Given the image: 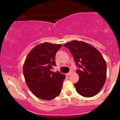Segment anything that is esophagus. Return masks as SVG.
<instances>
[{
	"label": "esophagus",
	"mask_w": 120,
	"mask_h": 120,
	"mask_svg": "<svg viewBox=\"0 0 120 120\" xmlns=\"http://www.w3.org/2000/svg\"><path fill=\"white\" fill-rule=\"evenodd\" d=\"M72 73H73V71H72V70H71V71H69V72L67 74V75H71V74H72Z\"/></svg>",
	"instance_id": "1"
}]
</instances>
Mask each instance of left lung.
<instances>
[{
    "label": "left lung",
    "instance_id": "obj_1",
    "mask_svg": "<svg viewBox=\"0 0 120 120\" xmlns=\"http://www.w3.org/2000/svg\"><path fill=\"white\" fill-rule=\"evenodd\" d=\"M71 51L79 81L74 83L77 92L84 97L95 96L101 90L107 77V64L100 52L82 41H72L64 45Z\"/></svg>",
    "mask_w": 120,
    "mask_h": 120
}]
</instances>
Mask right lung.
Instances as JSON below:
<instances>
[{
    "label": "right lung",
    "instance_id": "right-lung-1",
    "mask_svg": "<svg viewBox=\"0 0 120 120\" xmlns=\"http://www.w3.org/2000/svg\"><path fill=\"white\" fill-rule=\"evenodd\" d=\"M61 45L45 42L37 45L27 55L23 67L27 86L38 98L50 100L61 93L64 74L51 71L55 57Z\"/></svg>",
    "mask_w": 120,
    "mask_h": 120
}]
</instances>
